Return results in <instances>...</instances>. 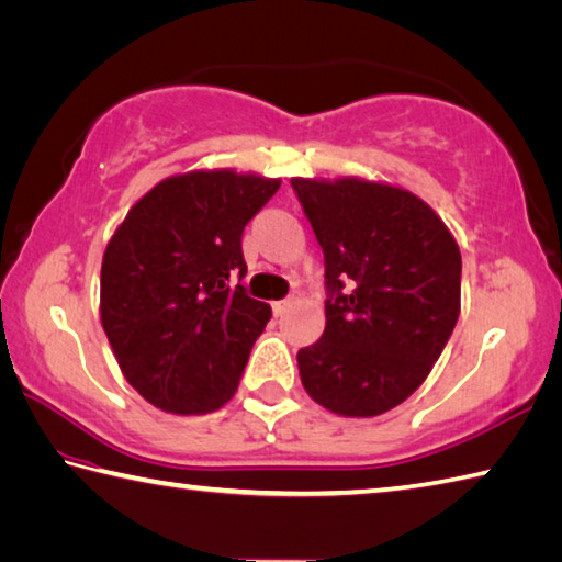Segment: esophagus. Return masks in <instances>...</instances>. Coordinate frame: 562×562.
<instances>
[{
    "mask_svg": "<svg viewBox=\"0 0 562 562\" xmlns=\"http://www.w3.org/2000/svg\"><path fill=\"white\" fill-rule=\"evenodd\" d=\"M289 305H291V301H277V303H271V311H273V315H283L285 311H289Z\"/></svg>",
    "mask_w": 562,
    "mask_h": 562,
    "instance_id": "1",
    "label": "esophagus"
}]
</instances>
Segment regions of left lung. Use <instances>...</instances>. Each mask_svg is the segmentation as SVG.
I'll return each mask as SVG.
<instances>
[{
    "instance_id": "8db88e82",
    "label": "left lung",
    "mask_w": 562,
    "mask_h": 562,
    "mask_svg": "<svg viewBox=\"0 0 562 562\" xmlns=\"http://www.w3.org/2000/svg\"><path fill=\"white\" fill-rule=\"evenodd\" d=\"M325 257V333L299 349L311 398L340 416L386 413L438 362L460 315L462 259L408 190L291 178Z\"/></svg>"
}]
</instances>
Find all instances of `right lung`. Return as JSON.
<instances>
[{
	"instance_id": "obj_1",
	"label": "right lung",
	"mask_w": 562,
	"mask_h": 562,
	"mask_svg": "<svg viewBox=\"0 0 562 562\" xmlns=\"http://www.w3.org/2000/svg\"><path fill=\"white\" fill-rule=\"evenodd\" d=\"M279 186L232 171L166 178L104 249L102 327L126 381L156 408L190 416L235 396L271 317L241 283V235Z\"/></svg>"
}]
</instances>
